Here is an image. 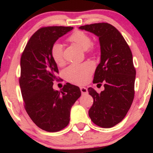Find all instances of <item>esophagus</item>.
<instances>
[{"label":"esophagus","mask_w":153,"mask_h":153,"mask_svg":"<svg viewBox=\"0 0 153 153\" xmlns=\"http://www.w3.org/2000/svg\"><path fill=\"white\" fill-rule=\"evenodd\" d=\"M80 91H81L82 94H88V89L85 87H80Z\"/></svg>","instance_id":"1"}]
</instances>
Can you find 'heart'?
Instances as JSON below:
<instances>
[{
  "label": "heart",
  "instance_id": "b5f03b06",
  "mask_svg": "<svg viewBox=\"0 0 153 153\" xmlns=\"http://www.w3.org/2000/svg\"><path fill=\"white\" fill-rule=\"evenodd\" d=\"M68 40L86 52L94 50V47L91 45V38L88 34L82 31H74L68 37ZM51 54L57 65L61 66L64 64L63 47L60 43H55L52 46ZM93 71L94 65L91 62H85L82 64L71 65L65 70L64 75L69 82L75 84H84L88 81Z\"/></svg>",
  "mask_w": 153,
  "mask_h": 153
}]
</instances>
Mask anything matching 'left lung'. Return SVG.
<instances>
[{
  "mask_svg": "<svg viewBox=\"0 0 153 153\" xmlns=\"http://www.w3.org/2000/svg\"><path fill=\"white\" fill-rule=\"evenodd\" d=\"M79 29L99 37L101 62L95 71L94 83H104V91L98 94L88 88L94 103L88 115L93 122L103 128L119 124L130 108L134 96L136 71L132 54L121 33L108 23L88 24Z\"/></svg>",
  "mask_w": 153,
  "mask_h": 153,
  "instance_id": "obj_1",
  "label": "left lung"
}]
</instances>
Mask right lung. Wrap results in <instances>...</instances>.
I'll use <instances>...</instances> for the list:
<instances>
[{"instance_id":"add662e5","label":"right lung","mask_w":153,"mask_h":153,"mask_svg":"<svg viewBox=\"0 0 153 153\" xmlns=\"http://www.w3.org/2000/svg\"><path fill=\"white\" fill-rule=\"evenodd\" d=\"M71 26H48L37 30L29 39L21 57V91L24 107L31 120L43 130H62L70 122L71 109L81 95L79 87L66 83L54 90L57 80V64L51 54L52 47Z\"/></svg>"}]
</instances>
